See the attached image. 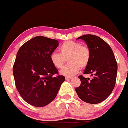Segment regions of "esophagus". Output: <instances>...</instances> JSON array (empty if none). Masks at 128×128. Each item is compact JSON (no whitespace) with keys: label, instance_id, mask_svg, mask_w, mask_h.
<instances>
[{"label":"esophagus","instance_id":"esophagus-1","mask_svg":"<svg viewBox=\"0 0 128 128\" xmlns=\"http://www.w3.org/2000/svg\"><path fill=\"white\" fill-rule=\"evenodd\" d=\"M72 79V77H66V80H70Z\"/></svg>","mask_w":128,"mask_h":128}]
</instances>
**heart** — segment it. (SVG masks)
I'll list each match as a JSON object with an SVG mask.
<instances>
[{
  "label": "heart",
  "mask_w": 128,
  "mask_h": 128,
  "mask_svg": "<svg viewBox=\"0 0 128 128\" xmlns=\"http://www.w3.org/2000/svg\"><path fill=\"white\" fill-rule=\"evenodd\" d=\"M60 53L53 52L50 55L52 64L56 68H62L66 60L68 64L60 71V74L70 77L78 73L80 68L88 65L90 61V50L87 47L81 46L78 42L67 41L60 46Z\"/></svg>",
  "instance_id": "heart-1"
}]
</instances>
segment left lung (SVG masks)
Segmentation results:
<instances>
[{"label":"left lung","instance_id":"obj_1","mask_svg":"<svg viewBox=\"0 0 128 128\" xmlns=\"http://www.w3.org/2000/svg\"><path fill=\"white\" fill-rule=\"evenodd\" d=\"M78 39L84 41L90 50V61L84 73L91 74L92 78L79 76L80 85L75 90L84 102L99 104L111 94L115 86L117 72L115 56L109 44L99 36L88 34Z\"/></svg>","mask_w":128,"mask_h":128}]
</instances>
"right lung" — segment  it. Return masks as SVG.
<instances>
[{"label":"right lung","mask_w":128,"mask_h":128,"mask_svg":"<svg viewBox=\"0 0 128 128\" xmlns=\"http://www.w3.org/2000/svg\"><path fill=\"white\" fill-rule=\"evenodd\" d=\"M59 45L58 41L37 36L23 44L13 67L16 86L22 98L36 107L48 105L56 96L65 80L58 74L50 55Z\"/></svg>","instance_id":"add662e5"}]
</instances>
